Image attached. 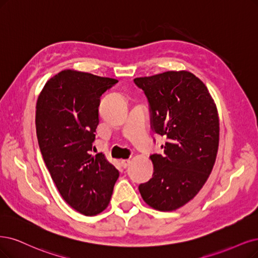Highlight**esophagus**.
Segmentation results:
<instances>
[{"instance_id":"obj_1","label":"esophagus","mask_w":258,"mask_h":258,"mask_svg":"<svg viewBox=\"0 0 258 258\" xmlns=\"http://www.w3.org/2000/svg\"><path fill=\"white\" fill-rule=\"evenodd\" d=\"M130 163H131V161H130L128 159H124V160H121V166H122L124 169H126V168L128 167Z\"/></svg>"}]
</instances>
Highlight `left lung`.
<instances>
[{
	"instance_id": "obj_1",
	"label": "left lung",
	"mask_w": 258,
	"mask_h": 258,
	"mask_svg": "<svg viewBox=\"0 0 258 258\" xmlns=\"http://www.w3.org/2000/svg\"><path fill=\"white\" fill-rule=\"evenodd\" d=\"M134 83L147 97L152 131L166 139L164 153L150 155L154 172L139 192L153 208L173 211L194 199L212 172L219 146L217 107L203 82L188 71Z\"/></svg>"
}]
</instances>
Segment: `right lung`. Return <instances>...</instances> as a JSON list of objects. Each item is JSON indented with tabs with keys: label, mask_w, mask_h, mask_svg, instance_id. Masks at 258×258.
I'll list each match as a JSON object with an SVG mask.
<instances>
[{
	"label": "right lung",
	"mask_w": 258,
	"mask_h": 258,
	"mask_svg": "<svg viewBox=\"0 0 258 258\" xmlns=\"http://www.w3.org/2000/svg\"><path fill=\"white\" fill-rule=\"evenodd\" d=\"M118 83L64 70L47 81L36 105V134L60 196L76 212L94 216L107 207L119 171L92 155L101 95Z\"/></svg>",
	"instance_id": "right-lung-1"
}]
</instances>
